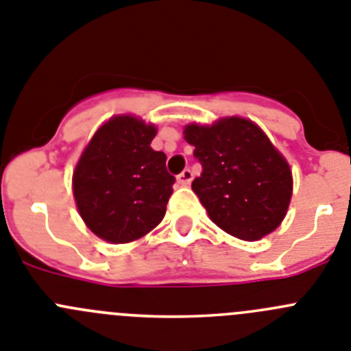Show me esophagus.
Wrapping results in <instances>:
<instances>
[{
    "label": "esophagus",
    "mask_w": 351,
    "mask_h": 351,
    "mask_svg": "<svg viewBox=\"0 0 351 351\" xmlns=\"http://www.w3.org/2000/svg\"><path fill=\"white\" fill-rule=\"evenodd\" d=\"M176 180H178L180 185H189V183L192 182V171H191V169H183V171L180 173L178 178H176Z\"/></svg>",
    "instance_id": "esophagus-1"
}]
</instances>
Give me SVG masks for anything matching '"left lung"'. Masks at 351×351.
<instances>
[{"mask_svg":"<svg viewBox=\"0 0 351 351\" xmlns=\"http://www.w3.org/2000/svg\"><path fill=\"white\" fill-rule=\"evenodd\" d=\"M203 173L192 191L220 229L245 241L282 223L292 197V173L269 138L252 121L229 117L183 131Z\"/></svg>","mask_w":351,"mask_h":351,"instance_id":"1","label":"left lung"}]
</instances>
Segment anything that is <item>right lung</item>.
Here are the masks:
<instances>
[{"label":"right lung","mask_w":351,"mask_h":351,"mask_svg":"<svg viewBox=\"0 0 351 351\" xmlns=\"http://www.w3.org/2000/svg\"><path fill=\"white\" fill-rule=\"evenodd\" d=\"M156 132L136 117H115L97 129L78 160V211L106 241H134L164 219L175 176L166 169V154L150 147Z\"/></svg>","instance_id":"add662e5"}]
</instances>
